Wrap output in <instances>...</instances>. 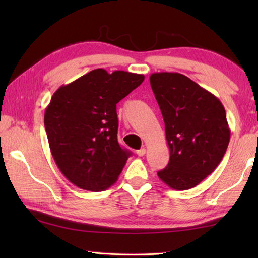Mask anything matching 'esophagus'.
I'll return each mask as SVG.
<instances>
[{
    "instance_id": "esophagus-1",
    "label": "esophagus",
    "mask_w": 258,
    "mask_h": 258,
    "mask_svg": "<svg viewBox=\"0 0 258 258\" xmlns=\"http://www.w3.org/2000/svg\"><path fill=\"white\" fill-rule=\"evenodd\" d=\"M146 152H147L146 148H142V149H140V150L137 151V155H138L139 157H143V156L146 155Z\"/></svg>"
}]
</instances>
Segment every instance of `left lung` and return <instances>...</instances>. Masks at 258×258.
Wrapping results in <instances>:
<instances>
[{
	"label": "left lung",
	"mask_w": 258,
	"mask_h": 258,
	"mask_svg": "<svg viewBox=\"0 0 258 258\" xmlns=\"http://www.w3.org/2000/svg\"><path fill=\"white\" fill-rule=\"evenodd\" d=\"M150 85L171 155L157 174L174 190L191 189L223 159L231 133L225 109L215 95L182 74L154 73Z\"/></svg>",
	"instance_id": "8db88e82"
}]
</instances>
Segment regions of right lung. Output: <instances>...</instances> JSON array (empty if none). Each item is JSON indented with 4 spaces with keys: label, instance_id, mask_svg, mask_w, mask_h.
Here are the masks:
<instances>
[{
    "label": "right lung",
    "instance_id": "right-lung-1",
    "mask_svg": "<svg viewBox=\"0 0 258 258\" xmlns=\"http://www.w3.org/2000/svg\"><path fill=\"white\" fill-rule=\"evenodd\" d=\"M145 81L142 74L94 69L60 86L45 109L52 157L73 184L103 191L118 180L130 151L117 140L116 104Z\"/></svg>",
    "mask_w": 258,
    "mask_h": 258
}]
</instances>
